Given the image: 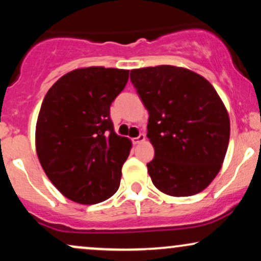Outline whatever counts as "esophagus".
<instances>
[{"mask_svg": "<svg viewBox=\"0 0 261 261\" xmlns=\"http://www.w3.org/2000/svg\"><path fill=\"white\" fill-rule=\"evenodd\" d=\"M145 140H146L145 135L140 134L137 137H134V139H133V143H134V145H139V143L143 142V141H145Z\"/></svg>", "mask_w": 261, "mask_h": 261, "instance_id": "obj_1", "label": "esophagus"}]
</instances>
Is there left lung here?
<instances>
[{"label": "left lung", "mask_w": 261, "mask_h": 261, "mask_svg": "<svg viewBox=\"0 0 261 261\" xmlns=\"http://www.w3.org/2000/svg\"><path fill=\"white\" fill-rule=\"evenodd\" d=\"M130 79L148 110L147 163L154 187L170 196L207 188L222 167L229 118L216 89L193 71L162 65L131 70Z\"/></svg>", "instance_id": "left-lung-1"}]
</instances>
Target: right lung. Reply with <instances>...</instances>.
I'll list each match as a JSON object with an SVG mask.
<instances>
[{
  "instance_id": "add662e5",
  "label": "right lung",
  "mask_w": 261,
  "mask_h": 261,
  "mask_svg": "<svg viewBox=\"0 0 261 261\" xmlns=\"http://www.w3.org/2000/svg\"><path fill=\"white\" fill-rule=\"evenodd\" d=\"M127 80V70L77 68L45 95L35 130L37 154L50 181L74 202L93 205L118 191L131 141L114 131L110 106Z\"/></svg>"
}]
</instances>
